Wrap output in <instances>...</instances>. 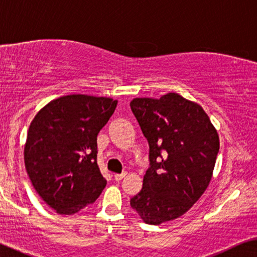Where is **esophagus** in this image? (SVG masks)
Returning a JSON list of instances; mask_svg holds the SVG:
<instances>
[{"mask_svg":"<svg viewBox=\"0 0 257 257\" xmlns=\"http://www.w3.org/2000/svg\"><path fill=\"white\" fill-rule=\"evenodd\" d=\"M126 175V173H122V174H115L114 175V179L116 180V181H121L123 177H124Z\"/></svg>","mask_w":257,"mask_h":257,"instance_id":"obj_1","label":"esophagus"}]
</instances>
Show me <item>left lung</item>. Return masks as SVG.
<instances>
[{"label": "left lung", "mask_w": 257, "mask_h": 257, "mask_svg": "<svg viewBox=\"0 0 257 257\" xmlns=\"http://www.w3.org/2000/svg\"><path fill=\"white\" fill-rule=\"evenodd\" d=\"M131 108L148 141L150 162L131 206L146 223L159 225L182 216L202 196L220 140L203 108L176 93L134 98Z\"/></svg>", "instance_id": "8db88e82"}]
</instances>
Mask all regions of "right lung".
<instances>
[{
  "instance_id": "add662e5",
  "label": "right lung",
  "mask_w": 257,
  "mask_h": 257,
  "mask_svg": "<svg viewBox=\"0 0 257 257\" xmlns=\"http://www.w3.org/2000/svg\"><path fill=\"white\" fill-rule=\"evenodd\" d=\"M117 101L67 95L49 102L30 123L25 163L37 194L62 215L94 203L107 181L97 166V135Z\"/></svg>"
}]
</instances>
